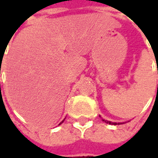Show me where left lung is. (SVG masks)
<instances>
[{
    "mask_svg": "<svg viewBox=\"0 0 158 158\" xmlns=\"http://www.w3.org/2000/svg\"><path fill=\"white\" fill-rule=\"evenodd\" d=\"M102 120L103 121H105L106 123H107V124H111V125H117V124H119V123H115V122H111V121H108V120H106V119H103L102 118Z\"/></svg>",
    "mask_w": 158,
    "mask_h": 158,
    "instance_id": "8db88e82",
    "label": "left lung"
}]
</instances>
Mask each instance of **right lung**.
Wrapping results in <instances>:
<instances>
[{
	"label": "right lung",
	"mask_w": 158,
	"mask_h": 158,
	"mask_svg": "<svg viewBox=\"0 0 158 158\" xmlns=\"http://www.w3.org/2000/svg\"><path fill=\"white\" fill-rule=\"evenodd\" d=\"M64 121V120H63ZM63 121H61V122H60V124H61V123H62V122H63Z\"/></svg>",
	"instance_id": "right-lung-1"
}]
</instances>
